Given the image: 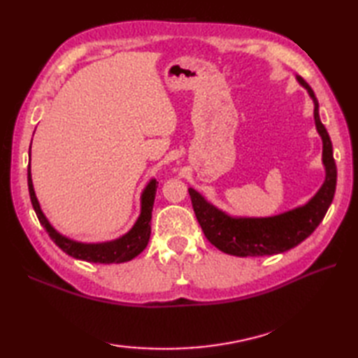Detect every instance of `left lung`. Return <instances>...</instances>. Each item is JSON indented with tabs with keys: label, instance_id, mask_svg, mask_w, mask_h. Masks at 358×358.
I'll list each match as a JSON object with an SVG mask.
<instances>
[{
	"label": "left lung",
	"instance_id": "1",
	"mask_svg": "<svg viewBox=\"0 0 358 358\" xmlns=\"http://www.w3.org/2000/svg\"><path fill=\"white\" fill-rule=\"evenodd\" d=\"M299 81L308 89L315 103L314 120L318 134L323 140V163L326 166V180L320 191L303 208L285 212L269 218H231L222 210L189 189L195 217L199 220L206 238L226 254L238 257L273 255L300 245L322 223L328 212L337 185V166L332 155V143L329 134L318 117L317 98L308 83L299 77Z\"/></svg>",
	"mask_w": 358,
	"mask_h": 358
}]
</instances>
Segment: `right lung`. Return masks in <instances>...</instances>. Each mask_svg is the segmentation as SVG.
<instances>
[{
    "mask_svg": "<svg viewBox=\"0 0 358 358\" xmlns=\"http://www.w3.org/2000/svg\"><path fill=\"white\" fill-rule=\"evenodd\" d=\"M27 186H29L30 201H32L35 214L38 220H40L41 226L44 227L45 232L49 234L52 241L55 243V245L67 255L78 258V260L92 262V263H124V262L132 260L134 257L143 252L144 248L148 246V241L150 237L152 208H154L155 192L158 187V183L155 180H152L148 185V187L144 189V192L141 195V214L138 220H136V223L132 229L115 241L98 243V245H85V243L67 240L49 224L48 220H45V217L43 215L40 204H38V200L34 192L32 178H30V164L27 166Z\"/></svg>",
    "mask_w": 358,
    "mask_h": 358,
    "instance_id": "add662e5",
    "label": "right lung"
}]
</instances>
